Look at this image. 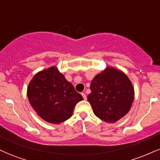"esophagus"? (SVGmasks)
<instances>
[{
	"mask_svg": "<svg viewBox=\"0 0 160 160\" xmlns=\"http://www.w3.org/2000/svg\"><path fill=\"white\" fill-rule=\"evenodd\" d=\"M82 96H83L84 100H87V96H86V94L84 93V92H82Z\"/></svg>",
	"mask_w": 160,
	"mask_h": 160,
	"instance_id": "1",
	"label": "esophagus"
}]
</instances>
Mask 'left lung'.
I'll use <instances>...</instances> for the list:
<instances>
[{
	"instance_id": "obj_1",
	"label": "left lung",
	"mask_w": 160,
	"mask_h": 160,
	"mask_svg": "<svg viewBox=\"0 0 160 160\" xmlns=\"http://www.w3.org/2000/svg\"><path fill=\"white\" fill-rule=\"evenodd\" d=\"M88 96L95 115L113 123L125 116L134 99V89L128 77L113 68H108L94 77Z\"/></svg>"
}]
</instances>
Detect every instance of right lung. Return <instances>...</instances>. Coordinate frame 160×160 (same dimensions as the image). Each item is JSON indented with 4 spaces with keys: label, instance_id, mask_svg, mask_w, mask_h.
I'll return each instance as SVG.
<instances>
[{
    "label": "right lung",
    "instance_id": "1",
    "mask_svg": "<svg viewBox=\"0 0 160 160\" xmlns=\"http://www.w3.org/2000/svg\"><path fill=\"white\" fill-rule=\"evenodd\" d=\"M27 96L37 114L52 124L70 119L76 104L83 100L56 67L35 75L27 88Z\"/></svg>",
    "mask_w": 160,
    "mask_h": 160
}]
</instances>
